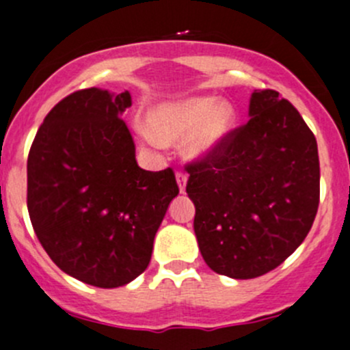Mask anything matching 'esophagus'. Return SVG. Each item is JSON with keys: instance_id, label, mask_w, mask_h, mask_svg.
Listing matches in <instances>:
<instances>
[{"instance_id": "1", "label": "esophagus", "mask_w": 350, "mask_h": 350, "mask_svg": "<svg viewBox=\"0 0 350 350\" xmlns=\"http://www.w3.org/2000/svg\"><path fill=\"white\" fill-rule=\"evenodd\" d=\"M176 181H178V186H179V191L185 193L186 189V183H188V176H186V172H176Z\"/></svg>"}]
</instances>
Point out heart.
<instances>
[{
  "mask_svg": "<svg viewBox=\"0 0 350 350\" xmlns=\"http://www.w3.org/2000/svg\"><path fill=\"white\" fill-rule=\"evenodd\" d=\"M236 126V109L227 100L215 97L189 99L155 106L147 114V130L142 137L147 144H176L186 140L188 157L198 159L212 154L224 144Z\"/></svg>",
  "mask_w": 350,
  "mask_h": 350,
  "instance_id": "obj_1",
  "label": "heart"
}]
</instances>
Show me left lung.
Returning <instances> with one entry per match:
<instances>
[{"mask_svg": "<svg viewBox=\"0 0 350 350\" xmlns=\"http://www.w3.org/2000/svg\"><path fill=\"white\" fill-rule=\"evenodd\" d=\"M196 241L206 265L230 279L277 269L310 232L320 203L313 131L275 90H254L250 121L188 164Z\"/></svg>", "mask_w": 350, "mask_h": 350, "instance_id": "1", "label": "left lung"}]
</instances>
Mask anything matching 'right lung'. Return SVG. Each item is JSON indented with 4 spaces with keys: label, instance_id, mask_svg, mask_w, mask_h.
Returning a JSON list of instances; mask_svg holds the SVG:
<instances>
[{
    "label": "right lung",
    "instance_id": "obj_1",
    "mask_svg": "<svg viewBox=\"0 0 350 350\" xmlns=\"http://www.w3.org/2000/svg\"><path fill=\"white\" fill-rule=\"evenodd\" d=\"M130 92L85 89L49 111L27 159V208L51 260L89 286L113 289L150 263L179 188L171 167H138L121 114Z\"/></svg>",
    "mask_w": 350,
    "mask_h": 350
}]
</instances>
